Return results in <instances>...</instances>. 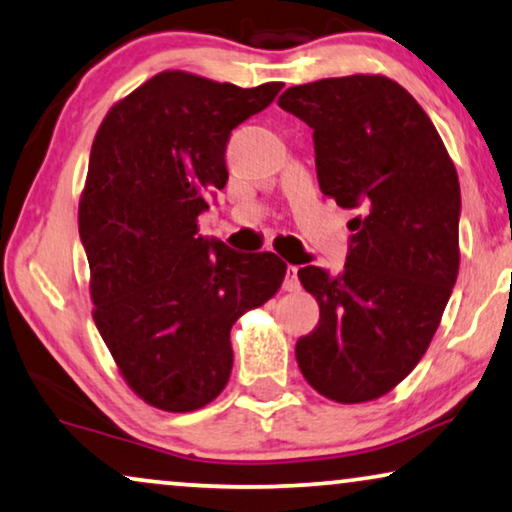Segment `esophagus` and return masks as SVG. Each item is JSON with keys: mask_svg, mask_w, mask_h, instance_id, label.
<instances>
[{"mask_svg": "<svg viewBox=\"0 0 512 512\" xmlns=\"http://www.w3.org/2000/svg\"><path fill=\"white\" fill-rule=\"evenodd\" d=\"M283 290H285V292H299V290H301V283H299V266H287L285 280H283Z\"/></svg>", "mask_w": 512, "mask_h": 512, "instance_id": "1", "label": "esophagus"}]
</instances>
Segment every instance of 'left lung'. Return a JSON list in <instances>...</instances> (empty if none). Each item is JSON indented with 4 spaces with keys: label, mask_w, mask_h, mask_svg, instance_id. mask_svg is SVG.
I'll return each instance as SVG.
<instances>
[{
    "label": "left lung",
    "mask_w": 512,
    "mask_h": 512,
    "mask_svg": "<svg viewBox=\"0 0 512 512\" xmlns=\"http://www.w3.org/2000/svg\"><path fill=\"white\" fill-rule=\"evenodd\" d=\"M278 106L313 129L322 194L359 208L343 271L299 269L320 320L297 364L331 401L380 399L427 352L455 287L457 169L422 106L383 74L294 85Z\"/></svg>",
    "instance_id": "8db88e82"
}]
</instances>
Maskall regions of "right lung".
Segmentation results:
<instances>
[{
	"label": "right lung",
	"mask_w": 512,
	"mask_h": 512,
	"mask_svg": "<svg viewBox=\"0 0 512 512\" xmlns=\"http://www.w3.org/2000/svg\"><path fill=\"white\" fill-rule=\"evenodd\" d=\"M280 88L167 69L115 102L92 141L78 201L92 318L148 406L190 413L218 397L232 373V325L283 283L278 255L197 234L206 197L227 185L229 134Z\"/></svg>",
	"instance_id": "obj_1"
}]
</instances>
